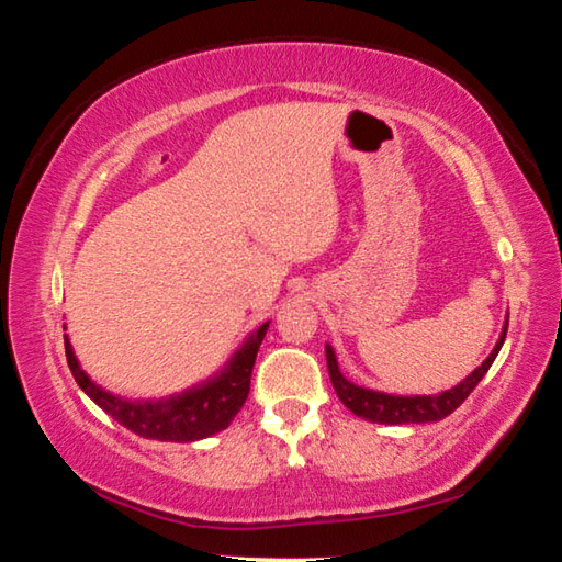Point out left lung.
<instances>
[{
    "mask_svg": "<svg viewBox=\"0 0 562 562\" xmlns=\"http://www.w3.org/2000/svg\"><path fill=\"white\" fill-rule=\"evenodd\" d=\"M506 331H508V322L503 327V335L498 339L496 349L491 351V357L483 361V364L475 369L473 374L463 379L459 386L449 389L443 394H434V396H392V394H379V392H369V389H361L357 384L347 382L341 376L339 367H337V357L331 347H327V369H329V379L335 384V392L341 398L351 414H357L367 422L374 424H426V422H439V418H446L451 412H456L469 394L473 392L483 374L488 372L493 359L498 357V351L506 341Z\"/></svg>",
    "mask_w": 562,
    "mask_h": 562,
    "instance_id": "left-lung-1",
    "label": "left lung"
}]
</instances>
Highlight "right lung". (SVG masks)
Listing matches in <instances>:
<instances>
[{"label":"right lung","mask_w":562,"mask_h":562,"mask_svg":"<svg viewBox=\"0 0 562 562\" xmlns=\"http://www.w3.org/2000/svg\"><path fill=\"white\" fill-rule=\"evenodd\" d=\"M270 322L255 331L245 341V347L233 357L231 367L225 372L190 392L164 398V402H128V398L113 396L103 392L91 379L83 374L79 361L74 357L69 337L64 335L66 361L83 392L97 402L103 412L116 418L119 424L126 426L128 431L144 436V439L156 441H198L205 436H213L231 426L235 414L240 412L247 394H250V376L255 367V357L265 339Z\"/></svg>","instance_id":"add662e5"}]
</instances>
